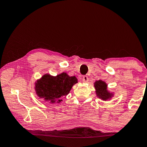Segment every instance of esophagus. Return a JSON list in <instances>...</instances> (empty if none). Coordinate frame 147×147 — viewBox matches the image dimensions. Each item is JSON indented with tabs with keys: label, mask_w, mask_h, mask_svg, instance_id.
<instances>
[{
	"label": "esophagus",
	"mask_w": 147,
	"mask_h": 147,
	"mask_svg": "<svg viewBox=\"0 0 147 147\" xmlns=\"http://www.w3.org/2000/svg\"><path fill=\"white\" fill-rule=\"evenodd\" d=\"M82 82H84V83L88 82V77L87 76H84L82 78Z\"/></svg>",
	"instance_id": "esophagus-1"
}]
</instances>
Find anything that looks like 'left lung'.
Segmentation results:
<instances>
[{"label": "left lung", "instance_id": "left-lung-1", "mask_svg": "<svg viewBox=\"0 0 147 147\" xmlns=\"http://www.w3.org/2000/svg\"><path fill=\"white\" fill-rule=\"evenodd\" d=\"M94 88L95 90V94L98 98L103 101L111 99L114 95L113 92H111L107 88V84L102 80H96L94 82Z\"/></svg>", "mask_w": 147, "mask_h": 147}]
</instances>
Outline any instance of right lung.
I'll return each mask as SVG.
<instances>
[{"mask_svg": "<svg viewBox=\"0 0 147 147\" xmlns=\"http://www.w3.org/2000/svg\"><path fill=\"white\" fill-rule=\"evenodd\" d=\"M78 83L76 76H70L65 72L52 76L45 74L34 82V90L39 98L50 103H59L61 97L69 94L75 84Z\"/></svg>", "mask_w": 147, "mask_h": 147, "instance_id": "right-lung-1", "label": "right lung"}]
</instances>
